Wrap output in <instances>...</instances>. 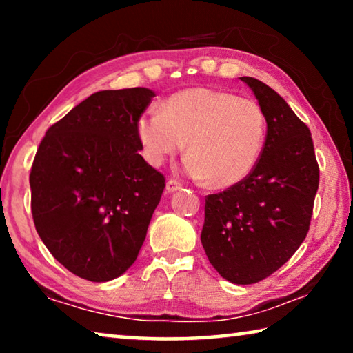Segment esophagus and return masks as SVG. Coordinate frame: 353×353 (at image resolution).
Here are the masks:
<instances>
[{
    "label": "esophagus",
    "instance_id": "1",
    "mask_svg": "<svg viewBox=\"0 0 353 353\" xmlns=\"http://www.w3.org/2000/svg\"><path fill=\"white\" fill-rule=\"evenodd\" d=\"M181 188H182V183L176 181V179H168V181H166V191H168V193H174V191Z\"/></svg>",
    "mask_w": 353,
    "mask_h": 353
}]
</instances>
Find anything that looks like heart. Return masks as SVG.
I'll use <instances>...</instances> for the list:
<instances>
[{
	"instance_id": "b5f03b06",
	"label": "heart",
	"mask_w": 353,
	"mask_h": 353,
	"mask_svg": "<svg viewBox=\"0 0 353 353\" xmlns=\"http://www.w3.org/2000/svg\"><path fill=\"white\" fill-rule=\"evenodd\" d=\"M135 128L149 163L162 165L187 141L185 171L210 179L216 188L246 179L266 139V118L259 103L205 87L174 93L162 110L143 113Z\"/></svg>"
}]
</instances>
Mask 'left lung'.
<instances>
[{"label": "left lung", "mask_w": 353, "mask_h": 353, "mask_svg": "<svg viewBox=\"0 0 353 353\" xmlns=\"http://www.w3.org/2000/svg\"><path fill=\"white\" fill-rule=\"evenodd\" d=\"M265 113L268 130L252 172L205 196L201 241L221 277L252 285L270 277L305 240L319 187L312 132L266 83L243 76Z\"/></svg>", "instance_id": "obj_1"}]
</instances>
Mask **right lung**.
I'll return each instance as SVG.
<instances>
[{
    "label": "right lung",
    "mask_w": 353,
    "mask_h": 353,
    "mask_svg": "<svg viewBox=\"0 0 353 353\" xmlns=\"http://www.w3.org/2000/svg\"><path fill=\"white\" fill-rule=\"evenodd\" d=\"M152 90L93 93L46 130L35 154L32 219L48 250L74 276L109 282L137 260L165 176L139 154V119Z\"/></svg>",
    "instance_id": "right-lung-1"
}]
</instances>
